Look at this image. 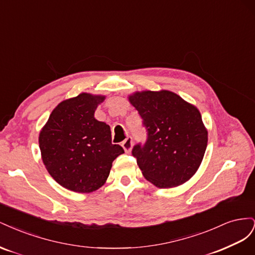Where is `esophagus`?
<instances>
[{"label":"esophagus","mask_w":255,"mask_h":255,"mask_svg":"<svg viewBox=\"0 0 255 255\" xmlns=\"http://www.w3.org/2000/svg\"><path fill=\"white\" fill-rule=\"evenodd\" d=\"M121 145H122V148L125 149V151L127 153H129L130 150H132V146H133V138L132 137L126 138V139L122 141Z\"/></svg>","instance_id":"1"}]
</instances>
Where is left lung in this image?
Wrapping results in <instances>:
<instances>
[{
    "mask_svg": "<svg viewBox=\"0 0 255 255\" xmlns=\"http://www.w3.org/2000/svg\"><path fill=\"white\" fill-rule=\"evenodd\" d=\"M129 102L139 113L146 139L133 146L143 176L159 188L175 187L196 173L207 145L201 114L171 91H142Z\"/></svg>",
    "mask_w": 255,
    "mask_h": 255,
    "instance_id": "obj_1",
    "label": "left lung"
}]
</instances>
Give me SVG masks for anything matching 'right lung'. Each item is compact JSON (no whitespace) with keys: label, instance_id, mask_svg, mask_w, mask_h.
<instances>
[{"label":"right lung","instance_id":"obj_1","mask_svg":"<svg viewBox=\"0 0 255 255\" xmlns=\"http://www.w3.org/2000/svg\"><path fill=\"white\" fill-rule=\"evenodd\" d=\"M105 97L81 94L59 103L39 135L43 164L61 186L75 192L99 189L110 175L114 159L125 153L112 143L109 125L95 112Z\"/></svg>","mask_w":255,"mask_h":255}]
</instances>
